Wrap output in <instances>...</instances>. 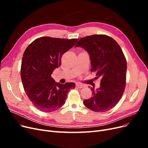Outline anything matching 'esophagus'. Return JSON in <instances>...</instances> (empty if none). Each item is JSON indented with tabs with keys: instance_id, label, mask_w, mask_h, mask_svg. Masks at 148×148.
<instances>
[{
	"instance_id": "1",
	"label": "esophagus",
	"mask_w": 148,
	"mask_h": 148,
	"mask_svg": "<svg viewBox=\"0 0 148 148\" xmlns=\"http://www.w3.org/2000/svg\"><path fill=\"white\" fill-rule=\"evenodd\" d=\"M77 86L79 88H83L84 87V85L81 84V83H77Z\"/></svg>"
}]
</instances>
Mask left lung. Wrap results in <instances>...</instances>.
<instances>
[{
  "mask_svg": "<svg viewBox=\"0 0 148 148\" xmlns=\"http://www.w3.org/2000/svg\"><path fill=\"white\" fill-rule=\"evenodd\" d=\"M81 47L89 53L91 71L101 78L100 88H91L92 96L83 101L87 108L104 112L114 107L123 94L126 85L127 60L119 44L104 34L88 36L80 39L75 47Z\"/></svg>",
  "mask_w": 148,
  "mask_h": 148,
  "instance_id": "obj_1",
  "label": "left lung"
}]
</instances>
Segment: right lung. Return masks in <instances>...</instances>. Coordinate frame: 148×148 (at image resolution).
<instances>
[{"label":"right lung","instance_id":"1","mask_svg":"<svg viewBox=\"0 0 148 148\" xmlns=\"http://www.w3.org/2000/svg\"><path fill=\"white\" fill-rule=\"evenodd\" d=\"M78 39L41 37L26 49L21 61V78L26 95L38 110L51 112L65 104L74 83L63 84L51 77L53 71L61 65V58L73 47Z\"/></svg>","mask_w":148,"mask_h":148}]
</instances>
